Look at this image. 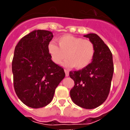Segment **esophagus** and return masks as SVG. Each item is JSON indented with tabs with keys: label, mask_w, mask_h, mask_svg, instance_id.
<instances>
[{
	"label": "esophagus",
	"mask_w": 130,
	"mask_h": 130,
	"mask_svg": "<svg viewBox=\"0 0 130 130\" xmlns=\"http://www.w3.org/2000/svg\"><path fill=\"white\" fill-rule=\"evenodd\" d=\"M64 71H65V75H66V77H68V76L69 75V70L65 69V70H64Z\"/></svg>",
	"instance_id": "obj_1"
}]
</instances>
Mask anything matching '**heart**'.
Returning a JSON list of instances; mask_svg holds the SVG:
<instances>
[{
  "label": "heart",
  "instance_id": "heart-1",
  "mask_svg": "<svg viewBox=\"0 0 130 130\" xmlns=\"http://www.w3.org/2000/svg\"><path fill=\"white\" fill-rule=\"evenodd\" d=\"M58 43L59 47L53 42L48 46L52 60L57 65L67 57L69 60L65 63L67 67L82 69L87 67L94 58L95 47L91 41L67 35L59 38Z\"/></svg>",
  "mask_w": 130,
  "mask_h": 130
}]
</instances>
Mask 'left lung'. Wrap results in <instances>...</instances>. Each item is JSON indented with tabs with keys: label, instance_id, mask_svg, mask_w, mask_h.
<instances>
[{
	"label": "left lung",
	"instance_id": "left-lung-1",
	"mask_svg": "<svg viewBox=\"0 0 130 130\" xmlns=\"http://www.w3.org/2000/svg\"><path fill=\"white\" fill-rule=\"evenodd\" d=\"M84 36L92 42L95 53L92 61L87 67L70 72L69 75L75 84L70 95L75 104L90 109L101 105L107 99L114 65L109 48L98 35L90 33Z\"/></svg>",
	"mask_w": 130,
	"mask_h": 130
}]
</instances>
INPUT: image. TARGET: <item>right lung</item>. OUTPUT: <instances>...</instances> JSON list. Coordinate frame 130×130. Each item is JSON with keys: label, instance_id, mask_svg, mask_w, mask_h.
Segmentation results:
<instances>
[{"label": "right lung", "instance_id": "obj_1", "mask_svg": "<svg viewBox=\"0 0 130 130\" xmlns=\"http://www.w3.org/2000/svg\"><path fill=\"white\" fill-rule=\"evenodd\" d=\"M53 35L35 30L19 41L12 62L14 87L19 99L32 108L51 103L55 89L65 76L63 69L55 63L48 46Z\"/></svg>", "mask_w": 130, "mask_h": 130}]
</instances>
